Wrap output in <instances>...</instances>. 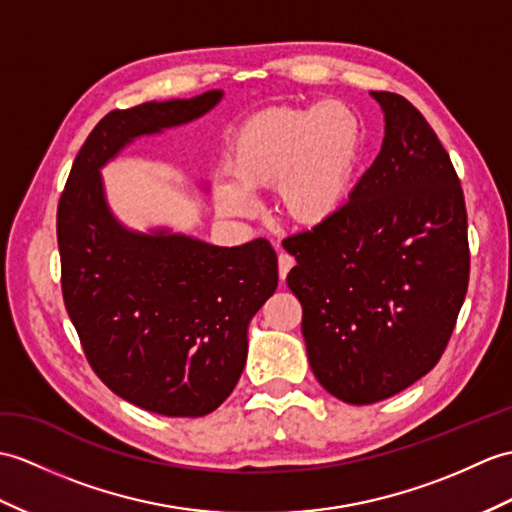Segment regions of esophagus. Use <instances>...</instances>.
<instances>
[{
  "label": "esophagus",
  "mask_w": 512,
  "mask_h": 512,
  "mask_svg": "<svg viewBox=\"0 0 512 512\" xmlns=\"http://www.w3.org/2000/svg\"><path fill=\"white\" fill-rule=\"evenodd\" d=\"M292 266H294V257L288 255V253H279V277H281V281L288 277V272L292 270Z\"/></svg>",
  "instance_id": "esophagus-1"
}]
</instances>
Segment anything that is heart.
<instances>
[{
    "instance_id": "b5f03b06",
    "label": "heart",
    "mask_w": 512,
    "mask_h": 512,
    "mask_svg": "<svg viewBox=\"0 0 512 512\" xmlns=\"http://www.w3.org/2000/svg\"><path fill=\"white\" fill-rule=\"evenodd\" d=\"M362 150L360 117L338 100L259 111L237 128L229 152L233 181L216 187V207L244 216L253 194L277 187L283 216L316 227L349 202Z\"/></svg>"
}]
</instances>
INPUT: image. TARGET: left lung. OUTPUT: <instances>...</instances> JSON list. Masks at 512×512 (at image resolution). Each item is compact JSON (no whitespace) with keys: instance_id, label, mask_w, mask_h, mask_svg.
<instances>
[{"instance_id":"8db88e82","label":"left lung","mask_w":512,"mask_h":512,"mask_svg":"<svg viewBox=\"0 0 512 512\" xmlns=\"http://www.w3.org/2000/svg\"><path fill=\"white\" fill-rule=\"evenodd\" d=\"M371 95L386 122L377 159L340 213L283 240L307 360L353 406L432 371L469 285L465 196L447 150L406 98Z\"/></svg>"}]
</instances>
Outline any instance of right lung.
<instances>
[{"instance_id":"obj_1","label":"right lung","mask_w":512,"mask_h":512,"mask_svg":"<svg viewBox=\"0 0 512 512\" xmlns=\"http://www.w3.org/2000/svg\"><path fill=\"white\" fill-rule=\"evenodd\" d=\"M220 100L213 89L104 115L56 213L63 299L91 368L117 397L165 417H205L231 395L248 323L277 290V255L264 237L227 248L170 229L130 231L100 170L137 137L194 122Z\"/></svg>"}]
</instances>
